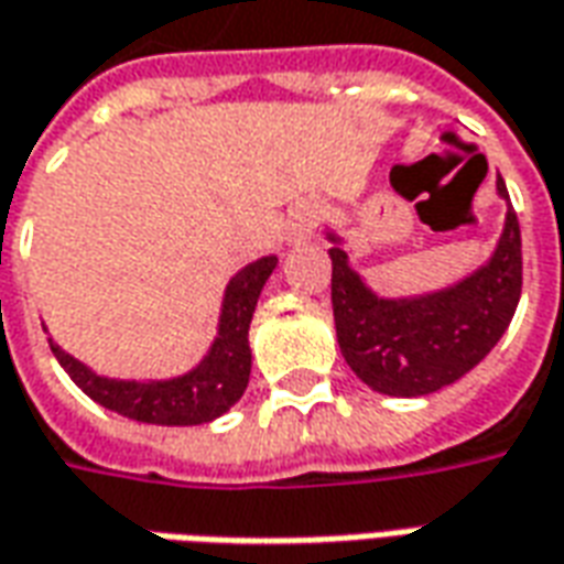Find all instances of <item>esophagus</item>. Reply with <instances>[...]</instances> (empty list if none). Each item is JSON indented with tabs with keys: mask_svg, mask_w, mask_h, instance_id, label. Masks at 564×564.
<instances>
[{
	"mask_svg": "<svg viewBox=\"0 0 564 564\" xmlns=\"http://www.w3.org/2000/svg\"><path fill=\"white\" fill-rule=\"evenodd\" d=\"M321 223V207L317 204H295L293 210H290V219H286V241L290 243H305L311 241V235H314V228Z\"/></svg>",
	"mask_w": 564,
	"mask_h": 564,
	"instance_id": "1",
	"label": "esophagus"
}]
</instances>
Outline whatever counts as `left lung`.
Returning a JSON list of instances; mask_svg holds the SVG:
<instances>
[{
  "instance_id": "1",
  "label": "left lung",
  "mask_w": 564,
  "mask_h": 564,
  "mask_svg": "<svg viewBox=\"0 0 564 564\" xmlns=\"http://www.w3.org/2000/svg\"><path fill=\"white\" fill-rule=\"evenodd\" d=\"M498 195L510 200L498 176ZM333 241V317L341 357L354 376L388 397H424L467 376L498 345L522 293V238L507 204L498 247L486 265L433 293L384 299L350 269L341 238Z\"/></svg>"
}]
</instances>
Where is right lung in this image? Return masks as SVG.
<instances>
[{
    "label": "right lung",
    "mask_w": 564,
    "mask_h": 564,
    "mask_svg": "<svg viewBox=\"0 0 564 564\" xmlns=\"http://www.w3.org/2000/svg\"><path fill=\"white\" fill-rule=\"evenodd\" d=\"M278 265V256H262L250 265H243L226 286L223 311H219V329L210 350L204 354L195 369L176 378L161 381H133V378H106L97 376L90 366L76 360L73 354L48 338L57 364L69 372L82 391L94 403L112 409L118 415L143 424H164V427H192L226 415L238 403L250 381V321H253L256 302L262 286ZM45 326V323H42Z\"/></svg>",
    "instance_id": "right-lung-1"
}]
</instances>
